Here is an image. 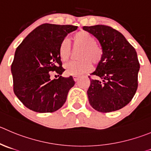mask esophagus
<instances>
[{
    "label": "esophagus",
    "instance_id": "esophagus-1",
    "mask_svg": "<svg viewBox=\"0 0 151 151\" xmlns=\"http://www.w3.org/2000/svg\"><path fill=\"white\" fill-rule=\"evenodd\" d=\"M80 78V76H73V79H74L75 81H77Z\"/></svg>",
    "mask_w": 151,
    "mask_h": 151
}]
</instances>
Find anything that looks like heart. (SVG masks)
Segmentation results:
<instances>
[{
  "mask_svg": "<svg viewBox=\"0 0 151 151\" xmlns=\"http://www.w3.org/2000/svg\"><path fill=\"white\" fill-rule=\"evenodd\" d=\"M73 47H80L77 55L79 59L65 65V72L70 76H81L91 70L92 64L98 65L103 58V50L97 44L94 37L88 32L81 30L72 37ZM71 55V48L68 40L64 38L58 47V55L64 62L68 61Z\"/></svg>",
  "mask_w": 151,
  "mask_h": 151,
  "instance_id": "heart-1",
  "label": "heart"
}]
</instances>
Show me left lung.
Here are the masks:
<instances>
[{
  "instance_id": "1",
  "label": "left lung",
  "mask_w": 151,
  "mask_h": 151,
  "mask_svg": "<svg viewBox=\"0 0 151 151\" xmlns=\"http://www.w3.org/2000/svg\"><path fill=\"white\" fill-rule=\"evenodd\" d=\"M101 44L103 58L91 74L87 90L89 102L96 110L109 113L120 110L133 98L138 87L139 65L134 47L111 27H83Z\"/></svg>"
}]
</instances>
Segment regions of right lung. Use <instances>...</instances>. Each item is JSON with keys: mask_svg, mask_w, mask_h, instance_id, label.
<instances>
[{"mask_svg": "<svg viewBox=\"0 0 151 151\" xmlns=\"http://www.w3.org/2000/svg\"><path fill=\"white\" fill-rule=\"evenodd\" d=\"M73 25L44 24L30 32L17 47L11 67L15 96L25 107L37 113H52L61 108L75 84L72 76H61L64 69L58 47ZM55 71L59 78L52 80Z\"/></svg>", "mask_w": 151, "mask_h": 151, "instance_id": "obj_1", "label": "right lung"}]
</instances>
